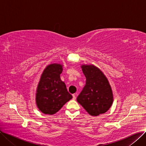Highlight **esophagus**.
Segmentation results:
<instances>
[{"label":"esophagus","instance_id":"obj_1","mask_svg":"<svg viewBox=\"0 0 146 146\" xmlns=\"http://www.w3.org/2000/svg\"><path fill=\"white\" fill-rule=\"evenodd\" d=\"M76 95H77V94H74L73 95V100H75V99H76Z\"/></svg>","mask_w":146,"mask_h":146}]
</instances>
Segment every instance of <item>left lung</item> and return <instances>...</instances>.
I'll list each match as a JSON object with an SVG mask.
<instances>
[{"label":"left lung","mask_w":146,"mask_h":146,"mask_svg":"<svg viewBox=\"0 0 146 146\" xmlns=\"http://www.w3.org/2000/svg\"><path fill=\"white\" fill-rule=\"evenodd\" d=\"M86 85L77 101L92 116L104 113L111 106L113 95L109 82L104 73L93 65L82 66Z\"/></svg>","instance_id":"1"}]
</instances>
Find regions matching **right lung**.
Instances as JSON below:
<instances>
[{
  "mask_svg": "<svg viewBox=\"0 0 146 146\" xmlns=\"http://www.w3.org/2000/svg\"><path fill=\"white\" fill-rule=\"evenodd\" d=\"M62 71V65L51 64L45 68L41 75L36 90V103L45 114L56 113L73 98L60 79Z\"/></svg>",
  "mask_w": 146,
  "mask_h": 146,
  "instance_id": "obj_1",
  "label": "right lung"
}]
</instances>
